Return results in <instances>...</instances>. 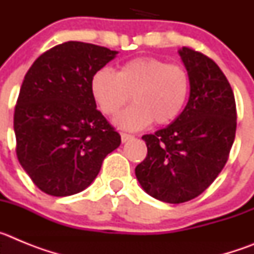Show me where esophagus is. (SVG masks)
Instances as JSON below:
<instances>
[{
	"mask_svg": "<svg viewBox=\"0 0 254 254\" xmlns=\"http://www.w3.org/2000/svg\"><path fill=\"white\" fill-rule=\"evenodd\" d=\"M121 138H122V142H127V141L132 140L133 136L129 133H126V132H122V133H121Z\"/></svg>",
	"mask_w": 254,
	"mask_h": 254,
	"instance_id": "34e87169",
	"label": "esophagus"
}]
</instances>
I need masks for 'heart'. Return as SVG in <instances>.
I'll list each match as a JSON object with an SVG mask.
<instances>
[{"mask_svg": "<svg viewBox=\"0 0 254 254\" xmlns=\"http://www.w3.org/2000/svg\"><path fill=\"white\" fill-rule=\"evenodd\" d=\"M94 100L105 116H113L132 100L134 104L114 118V125L138 131L155 121L169 125L182 113L190 94V75L185 67L155 57L127 61L118 72L100 68L91 77Z\"/></svg>", "mask_w": 254, "mask_h": 254, "instance_id": "1", "label": "heart"}]
</instances>
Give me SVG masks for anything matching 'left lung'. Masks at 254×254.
I'll return each mask as SVG.
<instances>
[{
	"label": "left lung",
	"mask_w": 254,
	"mask_h": 254,
	"mask_svg": "<svg viewBox=\"0 0 254 254\" xmlns=\"http://www.w3.org/2000/svg\"><path fill=\"white\" fill-rule=\"evenodd\" d=\"M190 98L176 121L143 134L147 155L134 169L142 190L168 203L187 202L207 190L223 170L237 129L232 86L207 56L182 47Z\"/></svg>",
	"instance_id": "obj_1"
}]
</instances>
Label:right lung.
Instances as JSON below:
<instances>
[{"label": "right lung", "mask_w": 254, "mask_h": 254, "mask_svg": "<svg viewBox=\"0 0 254 254\" xmlns=\"http://www.w3.org/2000/svg\"><path fill=\"white\" fill-rule=\"evenodd\" d=\"M117 53L66 42L44 52L26 72L13 114L16 155L44 193L64 197L84 190L121 145L90 90L94 73Z\"/></svg>", "instance_id": "right-lung-1"}]
</instances>
